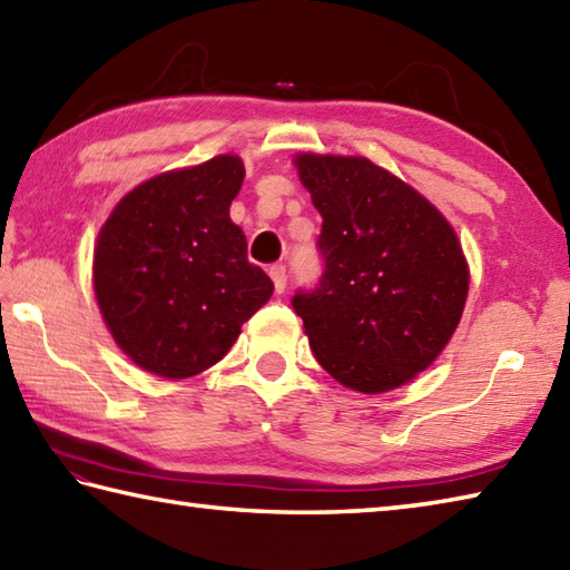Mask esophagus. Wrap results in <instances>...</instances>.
<instances>
[{
  "label": "esophagus",
  "mask_w": 570,
  "mask_h": 570,
  "mask_svg": "<svg viewBox=\"0 0 570 570\" xmlns=\"http://www.w3.org/2000/svg\"><path fill=\"white\" fill-rule=\"evenodd\" d=\"M269 276H272V282H274L276 294H284V288H286V266L284 264H274L272 269H269Z\"/></svg>",
  "instance_id": "obj_1"
}]
</instances>
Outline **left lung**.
Wrapping results in <instances>:
<instances>
[{
    "label": "left lung",
    "mask_w": 570,
    "mask_h": 570,
    "mask_svg": "<svg viewBox=\"0 0 570 570\" xmlns=\"http://www.w3.org/2000/svg\"><path fill=\"white\" fill-rule=\"evenodd\" d=\"M321 212L323 274L292 298L323 371L385 393L425 371L460 326L470 266L442 212L367 158L296 155Z\"/></svg>",
    "instance_id": "1"
}]
</instances>
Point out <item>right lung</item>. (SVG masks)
<instances>
[{"instance_id": "1", "label": "right lung", "mask_w": 570, "mask_h": 570, "mask_svg": "<svg viewBox=\"0 0 570 570\" xmlns=\"http://www.w3.org/2000/svg\"><path fill=\"white\" fill-rule=\"evenodd\" d=\"M237 155L170 170L120 199L98 232L94 288L110 336L142 371L183 381L227 355L274 294L229 219Z\"/></svg>"}]
</instances>
